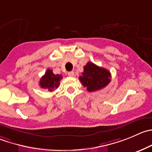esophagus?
I'll list each match as a JSON object with an SVG mask.
<instances>
[{
	"label": "esophagus",
	"instance_id": "34e87169",
	"mask_svg": "<svg viewBox=\"0 0 152 152\" xmlns=\"http://www.w3.org/2000/svg\"><path fill=\"white\" fill-rule=\"evenodd\" d=\"M67 75H68L69 76H74V72H73V71L68 72V73H67Z\"/></svg>",
	"mask_w": 152,
	"mask_h": 152
}]
</instances>
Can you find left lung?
Returning a JSON list of instances; mask_svg holds the SVG:
<instances>
[{
    "mask_svg": "<svg viewBox=\"0 0 152 152\" xmlns=\"http://www.w3.org/2000/svg\"><path fill=\"white\" fill-rule=\"evenodd\" d=\"M82 74L79 76V80L89 92L96 91L107 86L111 78L108 70L99 67L91 61L87 63L84 67V71Z\"/></svg>",
    "mask_w": 152,
    "mask_h": 152,
    "instance_id": "left-lung-1",
    "label": "left lung"
}]
</instances>
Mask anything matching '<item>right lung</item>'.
Masks as SVG:
<instances>
[{
    "label": "right lung",
    "instance_id": "1",
    "mask_svg": "<svg viewBox=\"0 0 152 152\" xmlns=\"http://www.w3.org/2000/svg\"><path fill=\"white\" fill-rule=\"evenodd\" d=\"M62 76L59 74H54L52 70L48 69L45 74L41 78L39 86L44 89H47L50 92H52L58 87Z\"/></svg>",
    "mask_w": 152,
    "mask_h": 152
}]
</instances>
